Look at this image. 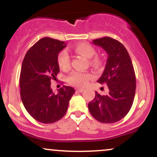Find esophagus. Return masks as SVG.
I'll return each mask as SVG.
<instances>
[{
    "instance_id": "34e87169",
    "label": "esophagus",
    "mask_w": 157,
    "mask_h": 157,
    "mask_svg": "<svg viewBox=\"0 0 157 157\" xmlns=\"http://www.w3.org/2000/svg\"><path fill=\"white\" fill-rule=\"evenodd\" d=\"M77 91H78V92H82V91H84V89L83 88H78V89H77Z\"/></svg>"
}]
</instances>
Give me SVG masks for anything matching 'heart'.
Segmentation results:
<instances>
[{
  "mask_svg": "<svg viewBox=\"0 0 157 157\" xmlns=\"http://www.w3.org/2000/svg\"><path fill=\"white\" fill-rule=\"evenodd\" d=\"M75 53L80 55L89 60V63L93 66H100L102 63L101 59L99 57H91L96 55V49L88 44H79L74 48ZM57 64L63 71H68L71 68V59L66 50H63L57 56ZM93 78V75L89 72H80V71H73L68 77V82L75 86H84L88 82Z\"/></svg>",
  "mask_w": 157,
  "mask_h": 157,
  "instance_id": "1",
  "label": "heart"
}]
</instances>
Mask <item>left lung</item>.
<instances>
[{
    "mask_svg": "<svg viewBox=\"0 0 157 157\" xmlns=\"http://www.w3.org/2000/svg\"><path fill=\"white\" fill-rule=\"evenodd\" d=\"M108 54L107 63L99 83H105L109 94L95 92L89 109L94 119L102 123L120 121L130 111L136 91V76L128 52L117 40L109 37L94 40Z\"/></svg>",
    "mask_w": 157,
    "mask_h": 157,
    "instance_id": "8db88e82",
    "label": "left lung"
}]
</instances>
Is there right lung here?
Returning <instances> with one entry per match:
<instances>
[{
	"label": "right lung",
	"mask_w": 157,
	"mask_h": 157,
	"mask_svg": "<svg viewBox=\"0 0 157 157\" xmlns=\"http://www.w3.org/2000/svg\"><path fill=\"white\" fill-rule=\"evenodd\" d=\"M66 44L51 37L39 40L26 52L20 75L23 104L35 120L45 124L58 121L66 114L70 99L75 90L63 86L55 94L51 80L60 72L59 52Z\"/></svg>",
	"instance_id": "obj_1"
}]
</instances>
